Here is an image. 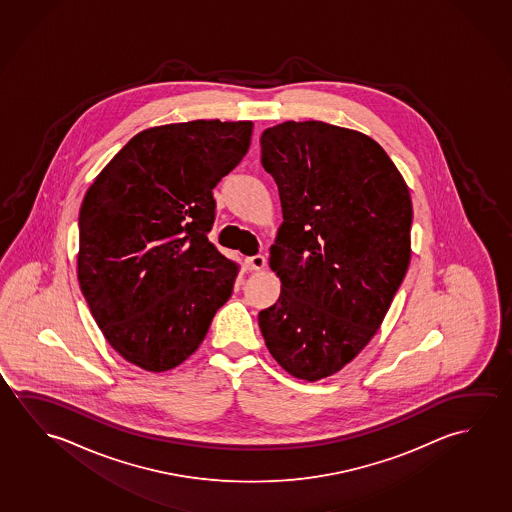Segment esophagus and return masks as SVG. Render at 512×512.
Instances as JSON below:
<instances>
[{
	"mask_svg": "<svg viewBox=\"0 0 512 512\" xmlns=\"http://www.w3.org/2000/svg\"><path fill=\"white\" fill-rule=\"evenodd\" d=\"M244 265L249 272H256V270H261V268L265 267V258L261 254L251 256V258H245Z\"/></svg>",
	"mask_w": 512,
	"mask_h": 512,
	"instance_id": "1",
	"label": "esophagus"
}]
</instances>
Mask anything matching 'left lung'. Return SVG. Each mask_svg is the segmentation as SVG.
Returning <instances> with one entry per match:
<instances>
[{
	"label": "left lung",
	"mask_w": 512,
	"mask_h": 512,
	"mask_svg": "<svg viewBox=\"0 0 512 512\" xmlns=\"http://www.w3.org/2000/svg\"><path fill=\"white\" fill-rule=\"evenodd\" d=\"M283 224L268 265L281 295L260 313L268 352L295 379L340 372L365 349L411 261L413 204L388 153L361 131L286 121L261 133Z\"/></svg>",
	"instance_id": "left-lung-1"
}]
</instances>
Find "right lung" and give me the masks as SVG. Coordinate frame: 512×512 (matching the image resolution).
Masks as SVG:
<instances>
[{
  "label": "right lung",
  "instance_id": "obj_1",
  "mask_svg": "<svg viewBox=\"0 0 512 512\" xmlns=\"http://www.w3.org/2000/svg\"><path fill=\"white\" fill-rule=\"evenodd\" d=\"M252 121L147 128L106 163L80 208L78 281L112 349L147 372L192 356L240 265L208 240L211 190L251 146Z\"/></svg>",
  "mask_w": 512,
  "mask_h": 512
}]
</instances>
